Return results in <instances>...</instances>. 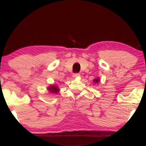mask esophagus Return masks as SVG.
Instances as JSON below:
<instances>
[{
    "mask_svg": "<svg viewBox=\"0 0 146 146\" xmlns=\"http://www.w3.org/2000/svg\"><path fill=\"white\" fill-rule=\"evenodd\" d=\"M80 76V74L79 73H75V74H73V77L74 78H77V77H79Z\"/></svg>",
    "mask_w": 146,
    "mask_h": 146,
    "instance_id": "obj_1",
    "label": "esophagus"
}]
</instances>
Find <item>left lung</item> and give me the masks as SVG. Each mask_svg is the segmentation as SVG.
Here are the masks:
<instances>
[{
    "instance_id": "left-lung-1",
    "label": "left lung",
    "mask_w": 146,
    "mask_h": 146,
    "mask_svg": "<svg viewBox=\"0 0 146 146\" xmlns=\"http://www.w3.org/2000/svg\"><path fill=\"white\" fill-rule=\"evenodd\" d=\"M94 83H98L99 82H100V78H96V79H94Z\"/></svg>"
}]
</instances>
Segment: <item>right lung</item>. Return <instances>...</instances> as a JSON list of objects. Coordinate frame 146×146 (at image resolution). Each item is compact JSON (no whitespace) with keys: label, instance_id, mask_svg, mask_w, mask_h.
Returning a JSON list of instances; mask_svg holds the SVG:
<instances>
[{"label":"right lung","instance_id":"obj_1","mask_svg":"<svg viewBox=\"0 0 146 146\" xmlns=\"http://www.w3.org/2000/svg\"><path fill=\"white\" fill-rule=\"evenodd\" d=\"M48 90L50 92H51L52 94H54V93L56 94V93L58 92V91L60 90L58 87L56 86H55V85L50 86L48 88Z\"/></svg>","mask_w":146,"mask_h":146}]
</instances>
